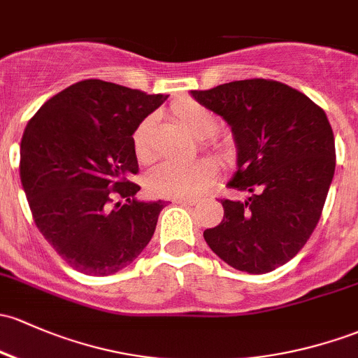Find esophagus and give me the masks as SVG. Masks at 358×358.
Returning a JSON list of instances; mask_svg holds the SVG:
<instances>
[{
  "label": "esophagus",
  "instance_id": "obj_1",
  "mask_svg": "<svg viewBox=\"0 0 358 358\" xmlns=\"http://www.w3.org/2000/svg\"><path fill=\"white\" fill-rule=\"evenodd\" d=\"M173 202L180 206H195L197 204V199H175Z\"/></svg>",
  "mask_w": 358,
  "mask_h": 358
}]
</instances>
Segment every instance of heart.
<instances>
[{"instance_id":"obj_1","label":"heart","mask_w":358,"mask_h":358,"mask_svg":"<svg viewBox=\"0 0 358 358\" xmlns=\"http://www.w3.org/2000/svg\"><path fill=\"white\" fill-rule=\"evenodd\" d=\"M173 115L195 137L206 138L217 129L216 116L208 108L195 101H182L173 106ZM154 116L150 115L141 122L134 131V150L141 161L152 157L150 131L154 127ZM216 178V164L209 159H197L190 163L183 161H163L154 166L145 176V187L150 194L159 197L190 199L202 194Z\"/></svg>"}]
</instances>
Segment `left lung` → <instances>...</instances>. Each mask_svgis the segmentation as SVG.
<instances>
[{"instance_id":"8db88e82","label":"left lung","mask_w":358,"mask_h":358,"mask_svg":"<svg viewBox=\"0 0 358 358\" xmlns=\"http://www.w3.org/2000/svg\"><path fill=\"white\" fill-rule=\"evenodd\" d=\"M231 129L236 171L228 187L245 201L223 199L224 216L204 231L228 266L264 274L287 264L307 243L324 208L334 166L326 113L306 94L266 78L190 90Z\"/></svg>"}]
</instances>
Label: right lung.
I'll use <instances>...</instances> for the list:
<instances>
[{
	"label": "right lung",
	"mask_w": 358,
	"mask_h": 358,
	"mask_svg": "<svg viewBox=\"0 0 358 358\" xmlns=\"http://www.w3.org/2000/svg\"><path fill=\"white\" fill-rule=\"evenodd\" d=\"M168 96L87 78L39 108L20 144L34 221L70 268L110 276L148 247L166 202L137 201L134 131ZM115 198L122 201L114 204Z\"/></svg>",
	"instance_id": "obj_1"
}]
</instances>
